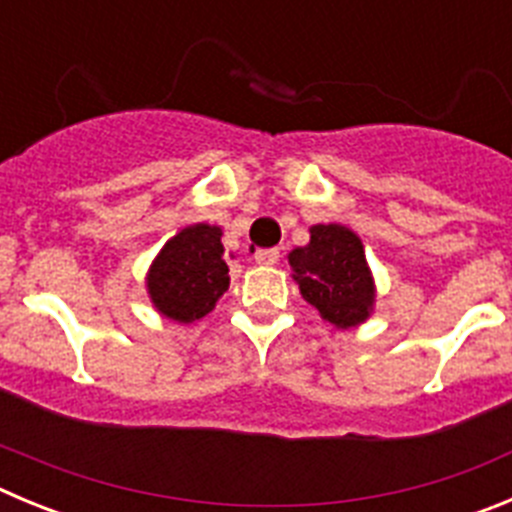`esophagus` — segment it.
Returning a JSON list of instances; mask_svg holds the SVG:
<instances>
[{"mask_svg": "<svg viewBox=\"0 0 512 512\" xmlns=\"http://www.w3.org/2000/svg\"><path fill=\"white\" fill-rule=\"evenodd\" d=\"M253 259H256V264L259 266H274L279 264V251L277 248H264V251H256Z\"/></svg>", "mask_w": 512, "mask_h": 512, "instance_id": "1", "label": "esophagus"}]
</instances>
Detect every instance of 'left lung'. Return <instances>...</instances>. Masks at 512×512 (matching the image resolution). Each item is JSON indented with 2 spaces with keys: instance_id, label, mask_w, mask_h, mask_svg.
Masks as SVG:
<instances>
[{
  "instance_id": "8db88e82",
  "label": "left lung",
  "mask_w": 512,
  "mask_h": 512,
  "mask_svg": "<svg viewBox=\"0 0 512 512\" xmlns=\"http://www.w3.org/2000/svg\"><path fill=\"white\" fill-rule=\"evenodd\" d=\"M287 259L302 300L325 323L348 330L372 318L377 284L354 230L341 223L312 225L310 243L292 248Z\"/></svg>"
}]
</instances>
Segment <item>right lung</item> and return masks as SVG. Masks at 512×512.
<instances>
[{"instance_id":"add662e5","label":"right lung","mask_w":512,"mask_h":512,"mask_svg":"<svg viewBox=\"0 0 512 512\" xmlns=\"http://www.w3.org/2000/svg\"><path fill=\"white\" fill-rule=\"evenodd\" d=\"M223 228L194 223L171 235L146 274V292L158 315L174 323H194L215 310L228 292Z\"/></svg>"}]
</instances>
